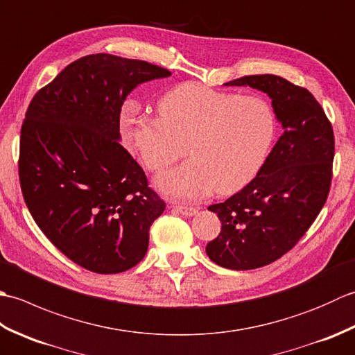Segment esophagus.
Listing matches in <instances>:
<instances>
[{"mask_svg":"<svg viewBox=\"0 0 355 355\" xmlns=\"http://www.w3.org/2000/svg\"><path fill=\"white\" fill-rule=\"evenodd\" d=\"M172 207V210L173 212H177V214H182V215H184V216H193L195 214L198 212L197 209L195 207H191V206H182V205H172L171 206Z\"/></svg>","mask_w":355,"mask_h":355,"instance_id":"esophagus-1","label":"esophagus"}]
</instances>
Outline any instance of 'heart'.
I'll return each instance as SVG.
<instances>
[{
    "label": "heart",
    "instance_id": "b5f03b06",
    "mask_svg": "<svg viewBox=\"0 0 355 355\" xmlns=\"http://www.w3.org/2000/svg\"><path fill=\"white\" fill-rule=\"evenodd\" d=\"M157 111L158 117H122V128L150 172L166 169L187 150L191 160L155 180L160 192L173 200H200L214 189L220 195L243 189L259 172L276 131L266 101L198 82L169 89Z\"/></svg>",
    "mask_w": 355,
    "mask_h": 355
}]
</instances>
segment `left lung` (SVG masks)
<instances>
[{
	"label": "left lung",
	"instance_id": "8db88e82",
	"mask_svg": "<svg viewBox=\"0 0 355 355\" xmlns=\"http://www.w3.org/2000/svg\"><path fill=\"white\" fill-rule=\"evenodd\" d=\"M224 85H248L271 97L284 132L250 183L209 206L221 232L206 245L218 266L253 270L299 243L325 206L333 180L334 132L325 111L304 87L275 74H253Z\"/></svg>",
	"mask_w": 355,
	"mask_h": 355
}]
</instances>
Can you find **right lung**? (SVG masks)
Listing matches in <instances>:
<instances>
[{"mask_svg": "<svg viewBox=\"0 0 355 355\" xmlns=\"http://www.w3.org/2000/svg\"><path fill=\"white\" fill-rule=\"evenodd\" d=\"M171 71L97 53L37 92L21 126L18 172L37 227L78 266L122 273L145 258L149 229L166 209L120 145V111L143 82Z\"/></svg>", "mask_w": 355, "mask_h": 355, "instance_id": "1", "label": "right lung"}]
</instances>
